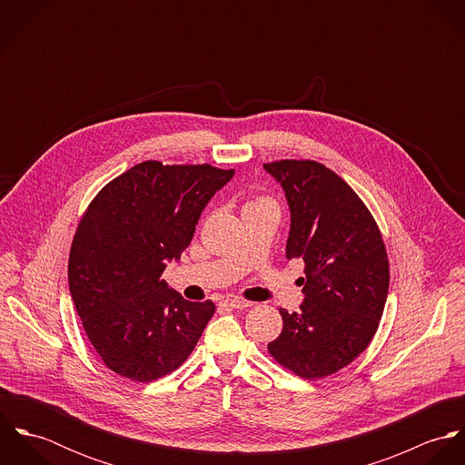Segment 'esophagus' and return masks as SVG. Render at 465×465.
Here are the masks:
<instances>
[{"label":"esophagus","mask_w":465,"mask_h":465,"mask_svg":"<svg viewBox=\"0 0 465 465\" xmlns=\"http://www.w3.org/2000/svg\"><path fill=\"white\" fill-rule=\"evenodd\" d=\"M222 306H227V308H234V310H245L249 306H252V302L249 301H243V299H225L222 302Z\"/></svg>","instance_id":"esophagus-1"}]
</instances>
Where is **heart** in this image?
I'll use <instances>...</instances> for the list:
<instances>
[{
    "instance_id": "heart-1",
    "label": "heart",
    "mask_w": 465,
    "mask_h": 465,
    "mask_svg": "<svg viewBox=\"0 0 465 465\" xmlns=\"http://www.w3.org/2000/svg\"><path fill=\"white\" fill-rule=\"evenodd\" d=\"M254 207H275V205L272 200L266 199V197H258V199L249 200L243 209H254Z\"/></svg>"
}]
</instances>
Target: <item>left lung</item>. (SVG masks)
Segmentation results:
<instances>
[{
    "instance_id": "obj_1",
    "label": "left lung",
    "mask_w": 465,
    "mask_h": 465,
    "mask_svg": "<svg viewBox=\"0 0 465 465\" xmlns=\"http://www.w3.org/2000/svg\"><path fill=\"white\" fill-rule=\"evenodd\" d=\"M263 168L290 207L286 258L306 265L301 312L279 310L282 331L268 351L301 378H324L360 356L380 326L387 251L365 203L324 164L275 161Z\"/></svg>"
}]
</instances>
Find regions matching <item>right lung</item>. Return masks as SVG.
I'll use <instances>...</instances> for the list:
<instances>
[{"mask_svg": "<svg viewBox=\"0 0 465 465\" xmlns=\"http://www.w3.org/2000/svg\"><path fill=\"white\" fill-rule=\"evenodd\" d=\"M234 175L209 164H135L89 203L69 252V292L104 363L134 381L175 371L214 313L161 279L192 243L200 214Z\"/></svg>", "mask_w": 465, "mask_h": 465, "instance_id": "add662e5", "label": "right lung"}]
</instances>
